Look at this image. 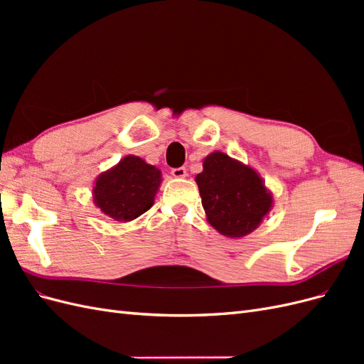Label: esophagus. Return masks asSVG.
Masks as SVG:
<instances>
[{
  "mask_svg": "<svg viewBox=\"0 0 364 364\" xmlns=\"http://www.w3.org/2000/svg\"><path fill=\"white\" fill-rule=\"evenodd\" d=\"M171 174L174 176V178H185V176H186V168H185V167L173 168V170H171Z\"/></svg>",
  "mask_w": 364,
  "mask_h": 364,
  "instance_id": "34e87169",
  "label": "esophagus"
}]
</instances>
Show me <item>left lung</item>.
<instances>
[{
  "label": "left lung",
  "instance_id": "8db88e82",
  "mask_svg": "<svg viewBox=\"0 0 364 364\" xmlns=\"http://www.w3.org/2000/svg\"><path fill=\"white\" fill-rule=\"evenodd\" d=\"M196 182L209 223L223 235L250 234L272 208V196L257 171L222 151L206 156Z\"/></svg>",
  "mask_w": 364,
  "mask_h": 364
}]
</instances>
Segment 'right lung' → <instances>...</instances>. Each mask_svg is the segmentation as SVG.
<instances>
[{"mask_svg": "<svg viewBox=\"0 0 364 364\" xmlns=\"http://www.w3.org/2000/svg\"><path fill=\"white\" fill-rule=\"evenodd\" d=\"M161 185V171L138 156H126L103 173L94 186V200L118 222H129L151 208Z\"/></svg>", "mask_w": 364, "mask_h": 364, "instance_id": "add662e5", "label": "right lung"}]
</instances>
